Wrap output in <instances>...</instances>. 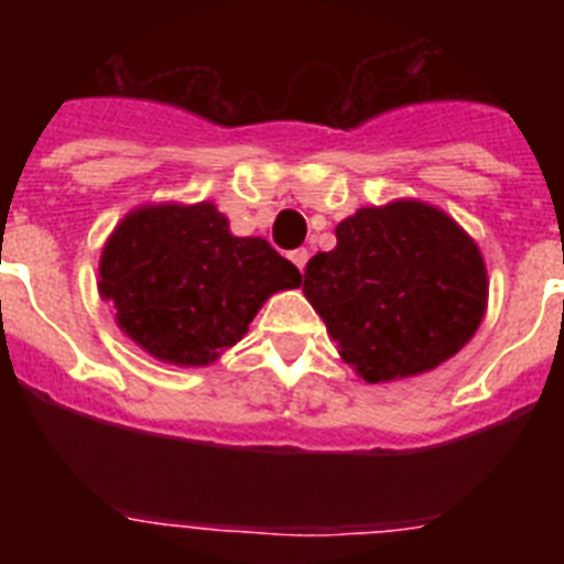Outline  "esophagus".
I'll return each mask as SVG.
<instances>
[{"mask_svg":"<svg viewBox=\"0 0 564 564\" xmlns=\"http://www.w3.org/2000/svg\"><path fill=\"white\" fill-rule=\"evenodd\" d=\"M307 259H311V253H307V248H296V251H291V262L299 268V271H305Z\"/></svg>","mask_w":564,"mask_h":564,"instance_id":"esophagus-1","label":"esophagus"}]
</instances>
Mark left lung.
Instances as JSON below:
<instances>
[{
  "instance_id": "obj_1",
  "label": "left lung",
  "mask_w": 564,
  "mask_h": 564,
  "mask_svg": "<svg viewBox=\"0 0 564 564\" xmlns=\"http://www.w3.org/2000/svg\"><path fill=\"white\" fill-rule=\"evenodd\" d=\"M305 296L367 383L421 376L463 350L488 302L480 248L417 200L358 208L305 268Z\"/></svg>"
}]
</instances>
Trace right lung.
Segmentation results:
<instances>
[{
    "label": "right lung",
    "instance_id": "obj_1",
    "mask_svg": "<svg viewBox=\"0 0 564 564\" xmlns=\"http://www.w3.org/2000/svg\"><path fill=\"white\" fill-rule=\"evenodd\" d=\"M302 285L262 237H234L214 203L134 208L109 234L98 291L149 356L206 367L248 333L276 291Z\"/></svg>",
    "mask_w": 564,
    "mask_h": 564
}]
</instances>
